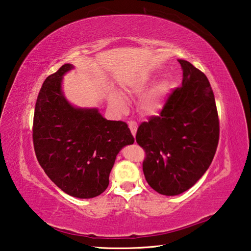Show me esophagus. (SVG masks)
Returning a JSON list of instances; mask_svg holds the SVG:
<instances>
[{"label": "esophagus", "mask_w": 251, "mask_h": 251, "mask_svg": "<svg viewBox=\"0 0 251 251\" xmlns=\"http://www.w3.org/2000/svg\"><path fill=\"white\" fill-rule=\"evenodd\" d=\"M129 127H130V130H131L132 135H133V136H135V134H136V130H137V124H136V122H135V121H133V120L129 121Z\"/></svg>", "instance_id": "esophagus-1"}]
</instances>
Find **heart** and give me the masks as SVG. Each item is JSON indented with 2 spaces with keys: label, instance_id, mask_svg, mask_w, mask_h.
Returning <instances> with one entry per match:
<instances>
[{
  "label": "heart",
  "instance_id": "heart-1",
  "mask_svg": "<svg viewBox=\"0 0 251 251\" xmlns=\"http://www.w3.org/2000/svg\"><path fill=\"white\" fill-rule=\"evenodd\" d=\"M141 88H137V90H140ZM166 90L163 83L155 86L153 89H151L149 92H147L140 101V108L144 114L146 115H154L162 108L164 99H165ZM111 103L118 107L125 106V101L118 94L113 96L110 99Z\"/></svg>",
  "mask_w": 251,
  "mask_h": 251
}]
</instances>
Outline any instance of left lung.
Masks as SVG:
<instances>
[{
  "label": "left lung",
  "instance_id": "left-lung-1",
  "mask_svg": "<svg viewBox=\"0 0 251 251\" xmlns=\"http://www.w3.org/2000/svg\"><path fill=\"white\" fill-rule=\"evenodd\" d=\"M178 62L181 87L170 93L158 116L141 124L135 136L146 153L145 178L163 196L190 189L209 168L219 142L218 111L207 77L188 61Z\"/></svg>",
  "mask_w": 251,
  "mask_h": 251
}]
</instances>
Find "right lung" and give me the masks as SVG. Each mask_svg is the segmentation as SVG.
<instances>
[{"mask_svg":"<svg viewBox=\"0 0 251 251\" xmlns=\"http://www.w3.org/2000/svg\"><path fill=\"white\" fill-rule=\"evenodd\" d=\"M72 69L64 64L44 81L33 118V145L38 163L61 190L91 199L106 190L116 155L134 137L126 122L106 120L97 108H76L66 101L61 80Z\"/></svg>","mask_w":251,"mask_h":251,"instance_id":"right-lung-1","label":"right lung"}]
</instances>
